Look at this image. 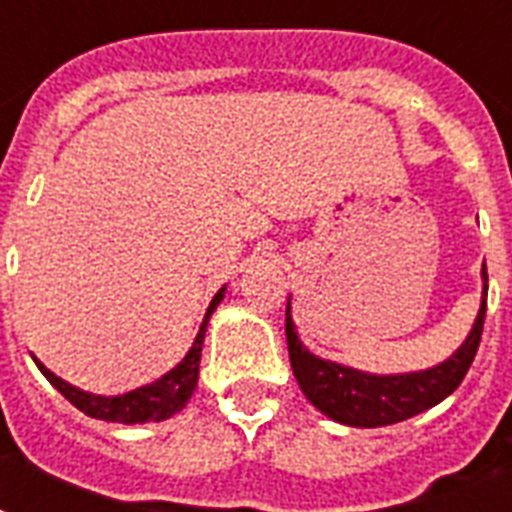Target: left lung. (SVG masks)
Here are the masks:
<instances>
[{
  "instance_id": "8db88e82",
  "label": "left lung",
  "mask_w": 512,
  "mask_h": 512,
  "mask_svg": "<svg viewBox=\"0 0 512 512\" xmlns=\"http://www.w3.org/2000/svg\"><path fill=\"white\" fill-rule=\"evenodd\" d=\"M481 273H484V299H481L479 318L473 323L471 334L450 360L421 373L371 376V373H360L355 368H344V365L310 355L299 344L289 305H286V344H289V360H292L299 389L328 418L347 423V426H363V429L407 421L439 405L463 384L465 373L479 350L486 318V281H489L486 265Z\"/></svg>"
}]
</instances>
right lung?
Returning a JSON list of instances; mask_svg holds the SVG:
<instances>
[{
	"label": "right lung",
	"instance_id": "obj_1",
	"mask_svg": "<svg viewBox=\"0 0 512 512\" xmlns=\"http://www.w3.org/2000/svg\"><path fill=\"white\" fill-rule=\"evenodd\" d=\"M223 299V289L213 297L210 307H207V315L202 326H199V334L191 344L189 355L181 360V363L173 368L170 373H165L162 378H157L155 384L139 386L134 392L118 394V397H99V394L81 392L76 386L65 384L62 378H57L54 373H49L41 363L39 371L47 376L49 384L57 389V392L76 405L81 413H86L89 418H99V421L107 423H149V421H165L173 413H178L181 407L189 402L194 386H197L199 376V355H202V342H205V331L210 315L218 307V302Z\"/></svg>",
	"mask_w": 512,
	"mask_h": 512
}]
</instances>
